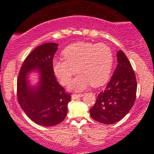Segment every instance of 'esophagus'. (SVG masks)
<instances>
[{
    "label": "esophagus",
    "instance_id": "esophagus-1",
    "mask_svg": "<svg viewBox=\"0 0 154 154\" xmlns=\"http://www.w3.org/2000/svg\"><path fill=\"white\" fill-rule=\"evenodd\" d=\"M82 95H83L82 94H73L72 95V100H75V99H77V98L82 97Z\"/></svg>",
    "mask_w": 154,
    "mask_h": 154
}]
</instances>
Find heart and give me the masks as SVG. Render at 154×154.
Listing matches in <instances>:
<instances>
[{
  "label": "heart",
  "mask_w": 154,
  "mask_h": 154,
  "mask_svg": "<svg viewBox=\"0 0 154 154\" xmlns=\"http://www.w3.org/2000/svg\"><path fill=\"white\" fill-rule=\"evenodd\" d=\"M63 59H54L53 71L63 85L71 82L76 72L77 77L70 84L74 91H82L90 85H103L109 80L114 63L111 48L104 43L78 42L67 46L62 52Z\"/></svg>",
  "instance_id": "obj_1"
}]
</instances>
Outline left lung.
Here are the masks:
<instances>
[{
  "label": "left lung",
  "instance_id": "left-lung-1",
  "mask_svg": "<svg viewBox=\"0 0 154 154\" xmlns=\"http://www.w3.org/2000/svg\"><path fill=\"white\" fill-rule=\"evenodd\" d=\"M117 66L106 88L98 95L90 109L91 117L112 125L125 117L135 101L137 80L131 63L122 51L116 54Z\"/></svg>",
  "mask_w": 154,
  "mask_h": 154
}]
</instances>
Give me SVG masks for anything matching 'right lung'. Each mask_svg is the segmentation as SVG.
Segmentation results:
<instances>
[{"label":"right lung","instance_id":"right-lung-1","mask_svg":"<svg viewBox=\"0 0 154 154\" xmlns=\"http://www.w3.org/2000/svg\"><path fill=\"white\" fill-rule=\"evenodd\" d=\"M58 44L44 43L26 56L17 79V100L22 110L35 123L54 126L63 121L71 95L59 84L53 71L52 63ZM32 71L40 74L36 87H31L27 75Z\"/></svg>","mask_w":154,"mask_h":154}]
</instances>
